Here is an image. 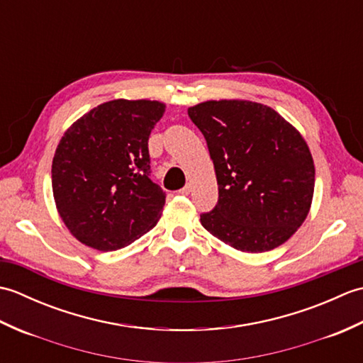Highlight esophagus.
Segmentation results:
<instances>
[{"label": "esophagus", "mask_w": 363, "mask_h": 363, "mask_svg": "<svg viewBox=\"0 0 363 363\" xmlns=\"http://www.w3.org/2000/svg\"><path fill=\"white\" fill-rule=\"evenodd\" d=\"M190 191H191V187H190V184H187L186 187H182V189L179 190V194H181V195H189Z\"/></svg>", "instance_id": "esophagus-1"}]
</instances>
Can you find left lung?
Listing matches in <instances>:
<instances>
[{
  "mask_svg": "<svg viewBox=\"0 0 363 363\" xmlns=\"http://www.w3.org/2000/svg\"><path fill=\"white\" fill-rule=\"evenodd\" d=\"M213 160L218 203L201 225L243 252L287 242L311 211L315 167L306 140L272 107L221 99L189 107Z\"/></svg>",
  "mask_w": 363,
  "mask_h": 363,
  "instance_id": "8db88e82",
  "label": "left lung"
}]
</instances>
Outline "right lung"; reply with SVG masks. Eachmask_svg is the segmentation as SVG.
I'll use <instances>...</instances> for the list:
<instances>
[{"mask_svg":"<svg viewBox=\"0 0 363 363\" xmlns=\"http://www.w3.org/2000/svg\"><path fill=\"white\" fill-rule=\"evenodd\" d=\"M165 104L113 99L67 129L52 159V195L68 230L98 251L130 245L157 225L165 191L151 181L148 138Z\"/></svg>","mask_w":363,"mask_h":363,"instance_id":"add662e5","label":"right lung"}]
</instances>
